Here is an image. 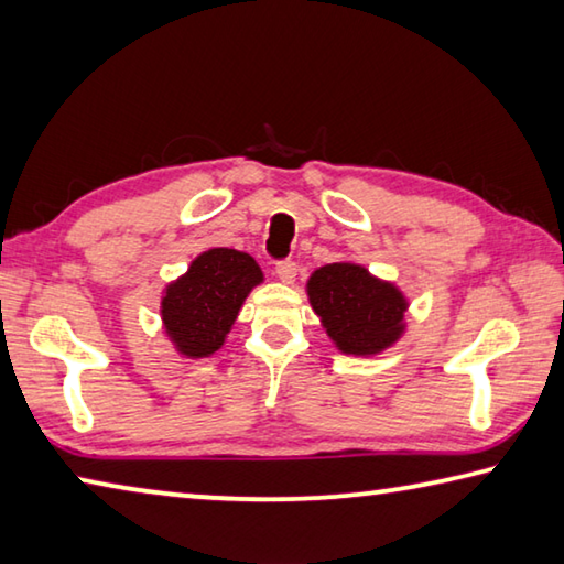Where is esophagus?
<instances>
[{"label": "esophagus", "instance_id": "1", "mask_svg": "<svg viewBox=\"0 0 564 564\" xmlns=\"http://www.w3.org/2000/svg\"><path fill=\"white\" fill-rule=\"evenodd\" d=\"M275 275H279V281L285 285H293L295 283V275H299V269H295L293 261H281L275 265Z\"/></svg>", "mask_w": 564, "mask_h": 564}]
</instances>
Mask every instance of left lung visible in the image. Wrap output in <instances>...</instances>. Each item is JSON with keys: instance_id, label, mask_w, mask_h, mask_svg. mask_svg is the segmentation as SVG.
Segmentation results:
<instances>
[{"instance_id": "8db88e82", "label": "left lung", "mask_w": 564, "mask_h": 564, "mask_svg": "<svg viewBox=\"0 0 564 564\" xmlns=\"http://www.w3.org/2000/svg\"><path fill=\"white\" fill-rule=\"evenodd\" d=\"M305 293L323 330L346 356H378L403 338L408 299L356 261L321 265L305 281Z\"/></svg>"}]
</instances>
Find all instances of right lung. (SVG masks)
I'll return each mask as SVG.
<instances>
[{"instance_id": "1", "label": "right lung", "mask_w": 564, "mask_h": 564, "mask_svg": "<svg viewBox=\"0 0 564 564\" xmlns=\"http://www.w3.org/2000/svg\"><path fill=\"white\" fill-rule=\"evenodd\" d=\"M263 271L253 256L236 248H208L188 271L161 293V326L181 358H208L224 348L238 313Z\"/></svg>"}]
</instances>
